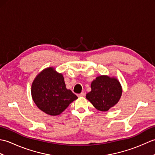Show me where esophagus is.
Returning a JSON list of instances; mask_svg holds the SVG:
<instances>
[{"label":"esophagus","mask_w":155,"mask_h":155,"mask_svg":"<svg viewBox=\"0 0 155 155\" xmlns=\"http://www.w3.org/2000/svg\"><path fill=\"white\" fill-rule=\"evenodd\" d=\"M84 95H85V94H84V93H80V94H78L77 96H78V97H84Z\"/></svg>","instance_id":"1"}]
</instances>
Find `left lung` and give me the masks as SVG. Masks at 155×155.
I'll use <instances>...</instances> for the list:
<instances>
[{
  "label": "left lung",
  "mask_w": 155,
  "mask_h": 155,
  "mask_svg": "<svg viewBox=\"0 0 155 155\" xmlns=\"http://www.w3.org/2000/svg\"><path fill=\"white\" fill-rule=\"evenodd\" d=\"M121 85L116 78L101 75L91 83V91L86 98L100 111H107L120 100Z\"/></svg>",
  "instance_id": "1"
}]
</instances>
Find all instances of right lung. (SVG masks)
<instances>
[{
  "label": "right lung",
  "mask_w": 155,
  "mask_h": 155,
  "mask_svg": "<svg viewBox=\"0 0 155 155\" xmlns=\"http://www.w3.org/2000/svg\"><path fill=\"white\" fill-rule=\"evenodd\" d=\"M31 94L39 109L51 116L60 114L78 98L66 88L62 74L52 67L44 69L37 76L32 84Z\"/></svg>",
  "instance_id": "obj_1"
}]
</instances>
